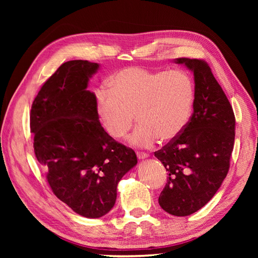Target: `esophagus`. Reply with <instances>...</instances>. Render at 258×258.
<instances>
[{
    "label": "esophagus",
    "instance_id": "esophagus-1",
    "mask_svg": "<svg viewBox=\"0 0 258 258\" xmlns=\"http://www.w3.org/2000/svg\"><path fill=\"white\" fill-rule=\"evenodd\" d=\"M137 156L139 159H145L148 157V154L144 153V152H137Z\"/></svg>",
    "mask_w": 258,
    "mask_h": 258
}]
</instances>
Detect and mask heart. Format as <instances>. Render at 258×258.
<instances>
[{"mask_svg":"<svg viewBox=\"0 0 258 258\" xmlns=\"http://www.w3.org/2000/svg\"><path fill=\"white\" fill-rule=\"evenodd\" d=\"M111 89L95 93L99 118L114 139L128 134L135 120L140 122L130 141L148 147L160 139L169 142L182 134L188 123L195 102L191 77L179 70H148L128 67L108 82Z\"/></svg>","mask_w":258,"mask_h":258,"instance_id":"heart-1","label":"heart"}]
</instances>
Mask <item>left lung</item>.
Returning a JSON list of instances; mask_svg holds the SVG:
<instances>
[{"mask_svg": "<svg viewBox=\"0 0 258 258\" xmlns=\"http://www.w3.org/2000/svg\"><path fill=\"white\" fill-rule=\"evenodd\" d=\"M175 62L194 72V112L182 134L154 154L168 171L160 207L169 214L187 216L212 199L227 175L236 118L208 62L189 58Z\"/></svg>", "mask_w": 258, "mask_h": 258, "instance_id": "8db88e82", "label": "left lung"}]
</instances>
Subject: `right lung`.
Segmentation results:
<instances>
[{"label":"right lung","instance_id":"add662e5","mask_svg":"<svg viewBox=\"0 0 258 258\" xmlns=\"http://www.w3.org/2000/svg\"><path fill=\"white\" fill-rule=\"evenodd\" d=\"M98 63L72 60L44 83L30 113L37 161L54 196L74 212L97 218L116 201L117 184L138 158L101 126L96 98L86 90Z\"/></svg>","mask_w":258,"mask_h":258}]
</instances>
